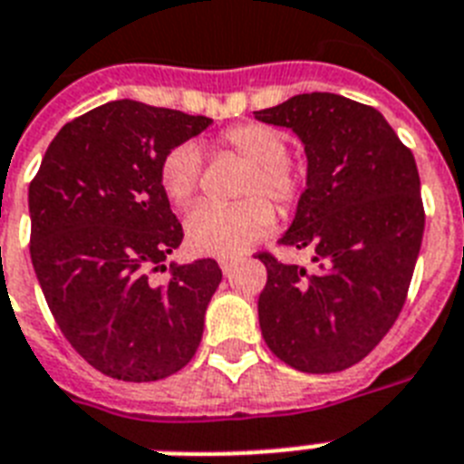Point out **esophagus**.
<instances>
[{"mask_svg": "<svg viewBox=\"0 0 464 464\" xmlns=\"http://www.w3.org/2000/svg\"><path fill=\"white\" fill-rule=\"evenodd\" d=\"M236 262H238V259H236V257H219L221 271H224V274H228V271H231L233 266H236Z\"/></svg>", "mask_w": 464, "mask_h": 464, "instance_id": "obj_1", "label": "esophagus"}]
</instances>
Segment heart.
Returning <instances> with one entry per match:
<instances>
[{
  "label": "heart",
  "instance_id": "heart-1",
  "mask_svg": "<svg viewBox=\"0 0 464 464\" xmlns=\"http://www.w3.org/2000/svg\"><path fill=\"white\" fill-rule=\"evenodd\" d=\"M221 145L247 161L236 205H198L186 217L188 247L207 257H233L265 238L274 228L276 205L291 207L300 198V176L288 157V142L265 123H240L221 135ZM202 160L198 147H173L160 167L164 193L176 205H186L198 193Z\"/></svg>",
  "mask_w": 464,
  "mask_h": 464
}]
</instances>
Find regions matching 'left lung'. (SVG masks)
Here are the masks:
<instances>
[{
	"label": "left lung",
	"instance_id": "1",
	"mask_svg": "<svg viewBox=\"0 0 464 464\" xmlns=\"http://www.w3.org/2000/svg\"><path fill=\"white\" fill-rule=\"evenodd\" d=\"M255 119L304 145L307 188L281 245L314 252L317 274L266 252L259 329L278 360L307 374L357 364L379 345L408 295L424 236L415 157L382 111L307 92Z\"/></svg>",
	"mask_w": 464,
	"mask_h": 464
}]
</instances>
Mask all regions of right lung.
Instances as JSON below:
<instances>
[{"mask_svg":"<svg viewBox=\"0 0 464 464\" xmlns=\"http://www.w3.org/2000/svg\"><path fill=\"white\" fill-rule=\"evenodd\" d=\"M212 119L135 100L107 102L56 133L30 183V259L75 353L121 382H157L193 360L214 259L169 266L183 240L160 180L173 147Z\"/></svg>","mask_w":464,"mask_h":464,"instance_id":"obj_1","label":"right lung"}]
</instances>
